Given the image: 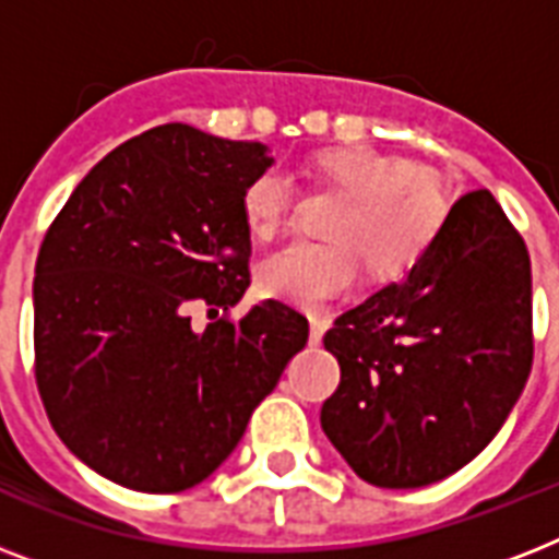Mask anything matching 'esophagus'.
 <instances>
[{
  "mask_svg": "<svg viewBox=\"0 0 559 559\" xmlns=\"http://www.w3.org/2000/svg\"><path fill=\"white\" fill-rule=\"evenodd\" d=\"M328 328H331V319H328V316L322 313L310 316V345H319Z\"/></svg>",
  "mask_w": 559,
  "mask_h": 559,
  "instance_id": "obj_1",
  "label": "esophagus"
}]
</instances>
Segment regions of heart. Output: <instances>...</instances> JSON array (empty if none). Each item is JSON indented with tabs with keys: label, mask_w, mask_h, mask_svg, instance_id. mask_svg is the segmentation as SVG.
Returning <instances> with one entry per match:
<instances>
[{
	"label": "heart",
	"mask_w": 559,
	"mask_h": 559,
	"mask_svg": "<svg viewBox=\"0 0 559 559\" xmlns=\"http://www.w3.org/2000/svg\"><path fill=\"white\" fill-rule=\"evenodd\" d=\"M313 170L322 182L350 193L331 226L336 240H296L266 258L261 266L266 296L322 307L357 284L366 261L373 275L391 278L429 252L447 205L432 179L406 159L354 144L322 151ZM293 209L296 191L278 170H266L246 186L243 219L258 240L278 237Z\"/></svg>",
	"instance_id": "obj_1"
}]
</instances>
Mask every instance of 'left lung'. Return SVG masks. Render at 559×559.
Listing matches in <instances>:
<instances>
[{"label": "left lung", "mask_w": 559, "mask_h": 559, "mask_svg": "<svg viewBox=\"0 0 559 559\" xmlns=\"http://www.w3.org/2000/svg\"><path fill=\"white\" fill-rule=\"evenodd\" d=\"M324 348L342 380L322 429L362 481L426 487L476 459L534 359L528 249L493 193L452 202L429 252L342 313Z\"/></svg>", "instance_id": "obj_1"}]
</instances>
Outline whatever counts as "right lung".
Masks as SVG:
<instances>
[{
    "label": "right lung",
    "mask_w": 559,
    "mask_h": 559,
    "mask_svg": "<svg viewBox=\"0 0 559 559\" xmlns=\"http://www.w3.org/2000/svg\"><path fill=\"white\" fill-rule=\"evenodd\" d=\"M272 162L266 144L153 127L81 179L39 246V397L60 441L116 485L205 481L307 345L305 316L272 298L191 324L197 301L228 310L249 287L243 191Z\"/></svg>",
    "instance_id": "right-lung-1"
}]
</instances>
